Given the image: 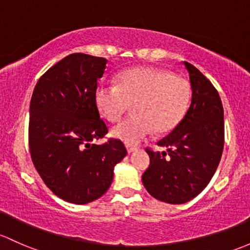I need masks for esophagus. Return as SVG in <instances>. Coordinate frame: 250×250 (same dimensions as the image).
I'll return each instance as SVG.
<instances>
[{
	"label": "esophagus",
	"instance_id": "1",
	"mask_svg": "<svg viewBox=\"0 0 250 250\" xmlns=\"http://www.w3.org/2000/svg\"><path fill=\"white\" fill-rule=\"evenodd\" d=\"M136 147L135 146H129V145H127V151H128V153H133V152H135L136 151Z\"/></svg>",
	"mask_w": 250,
	"mask_h": 250
}]
</instances>
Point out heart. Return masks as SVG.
<instances>
[{
	"mask_svg": "<svg viewBox=\"0 0 250 250\" xmlns=\"http://www.w3.org/2000/svg\"><path fill=\"white\" fill-rule=\"evenodd\" d=\"M190 86L185 79L157 68H133L121 73L116 85L102 83L94 101L102 116L117 122L132 104L134 114L112 128L114 138L136 145L152 132H171L190 103Z\"/></svg>",
	"mask_w": 250,
	"mask_h": 250,
	"instance_id": "heart-1",
	"label": "heart"
}]
</instances>
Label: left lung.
<instances>
[{
  "label": "left lung",
  "instance_id": "1",
  "mask_svg": "<svg viewBox=\"0 0 250 250\" xmlns=\"http://www.w3.org/2000/svg\"><path fill=\"white\" fill-rule=\"evenodd\" d=\"M191 102L177 127L158 143L165 152L147 149L149 167L144 172L146 190L172 205L190 201L213 177L224 147V110L214 86L188 62Z\"/></svg>",
  "mask_w": 250,
  "mask_h": 250
}]
</instances>
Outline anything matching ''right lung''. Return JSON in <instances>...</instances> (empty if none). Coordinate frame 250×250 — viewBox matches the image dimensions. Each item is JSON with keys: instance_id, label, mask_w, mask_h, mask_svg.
Masks as SVG:
<instances>
[{"instance_id": "1", "label": "right lung", "mask_w": 250, "mask_h": 250, "mask_svg": "<svg viewBox=\"0 0 250 250\" xmlns=\"http://www.w3.org/2000/svg\"><path fill=\"white\" fill-rule=\"evenodd\" d=\"M106 63L103 57L68 55L39 79L31 98V158L50 190L72 204L104 195L115 165L127 156L120 140L93 143L107 133L94 101Z\"/></svg>"}]
</instances>
